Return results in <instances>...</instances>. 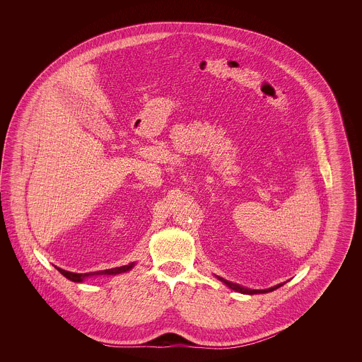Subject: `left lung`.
I'll list each match as a JSON object with an SVG mask.
<instances>
[{"label": "left lung", "instance_id": "left-lung-1", "mask_svg": "<svg viewBox=\"0 0 362 362\" xmlns=\"http://www.w3.org/2000/svg\"><path fill=\"white\" fill-rule=\"evenodd\" d=\"M221 282H224L225 285L229 288V289H232V291H235V292L243 293V294H259V293H269L273 292V291H276L278 288H281L284 284H278L276 286H272V288H269V289H250V288H244V286H240L239 284H233V282H230V281H226L224 278H221V276H216Z\"/></svg>", "mask_w": 362, "mask_h": 362}]
</instances>
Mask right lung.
<instances>
[{"mask_svg": "<svg viewBox=\"0 0 362 362\" xmlns=\"http://www.w3.org/2000/svg\"><path fill=\"white\" fill-rule=\"evenodd\" d=\"M136 266V262H132L126 266H121V267H114V269H108V270H102V272H95V273H84V274H78V273H71V272H66L64 269H59L55 266V269L62 274L64 276H66L70 281L73 282H84L86 278L93 276H118L121 273H127L130 272L133 267Z\"/></svg>", "mask_w": 362, "mask_h": 362, "instance_id": "obj_1", "label": "right lung"}]
</instances>
